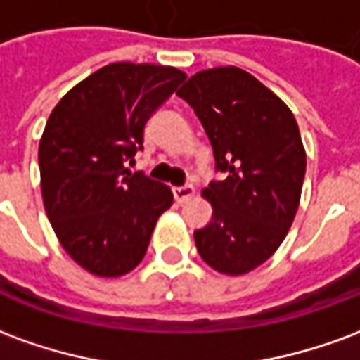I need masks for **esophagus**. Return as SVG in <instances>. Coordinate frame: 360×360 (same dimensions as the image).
Returning <instances> with one entry per match:
<instances>
[{
    "mask_svg": "<svg viewBox=\"0 0 360 360\" xmlns=\"http://www.w3.org/2000/svg\"><path fill=\"white\" fill-rule=\"evenodd\" d=\"M173 196H175V200L179 204L187 202L191 200L193 196H195V188L193 187H175L173 188Z\"/></svg>",
    "mask_w": 360,
    "mask_h": 360,
    "instance_id": "esophagus-1",
    "label": "esophagus"
}]
</instances>
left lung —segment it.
<instances>
[{
    "mask_svg": "<svg viewBox=\"0 0 360 360\" xmlns=\"http://www.w3.org/2000/svg\"><path fill=\"white\" fill-rule=\"evenodd\" d=\"M177 96L195 110L226 173L202 191L212 221L195 231L198 255L219 274H249L279 249L301 202L299 125L281 98L233 65L198 71Z\"/></svg>",
    "mask_w": 360,
    "mask_h": 360,
    "instance_id": "left-lung-1",
    "label": "left lung"
}]
</instances>
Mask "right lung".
Returning a JSON list of instances; mask_svg holds the SVG:
<instances>
[{"mask_svg":"<svg viewBox=\"0 0 360 360\" xmlns=\"http://www.w3.org/2000/svg\"><path fill=\"white\" fill-rule=\"evenodd\" d=\"M187 75L169 65L110 63L69 90L48 117L38 162L61 247L98 278L125 276L146 255L172 188L133 173L150 115Z\"/></svg>","mask_w":360,"mask_h":360,"instance_id":"1","label":"right lung"}]
</instances>
